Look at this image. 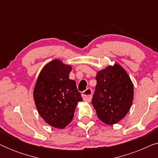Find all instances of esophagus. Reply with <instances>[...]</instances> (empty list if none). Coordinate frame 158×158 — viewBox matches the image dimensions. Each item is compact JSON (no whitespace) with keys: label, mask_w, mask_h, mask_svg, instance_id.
<instances>
[{"label":"esophagus","mask_w":158,"mask_h":158,"mask_svg":"<svg viewBox=\"0 0 158 158\" xmlns=\"http://www.w3.org/2000/svg\"><path fill=\"white\" fill-rule=\"evenodd\" d=\"M92 94H93V90L91 88H87L85 90H84L83 94V98L85 101H87V102H90L91 101L92 98Z\"/></svg>","instance_id":"34e87169"}]
</instances>
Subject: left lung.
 I'll return each mask as SVG.
<instances>
[{
	"mask_svg": "<svg viewBox=\"0 0 158 158\" xmlns=\"http://www.w3.org/2000/svg\"><path fill=\"white\" fill-rule=\"evenodd\" d=\"M92 104L99 119L106 124L122 120L130 109L134 86L126 71L118 64L98 71Z\"/></svg>",
	"mask_w": 158,
	"mask_h": 158,
	"instance_id": "obj_1",
	"label": "left lung"
}]
</instances>
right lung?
Segmentation results:
<instances>
[{"mask_svg": "<svg viewBox=\"0 0 158 158\" xmlns=\"http://www.w3.org/2000/svg\"><path fill=\"white\" fill-rule=\"evenodd\" d=\"M71 70L72 67L60 60L49 62L41 70L34 89L39 114L55 128L70 124L77 103L83 101L75 81L69 78Z\"/></svg>", "mask_w": 158, "mask_h": 158, "instance_id": "1", "label": "right lung"}]
</instances>
